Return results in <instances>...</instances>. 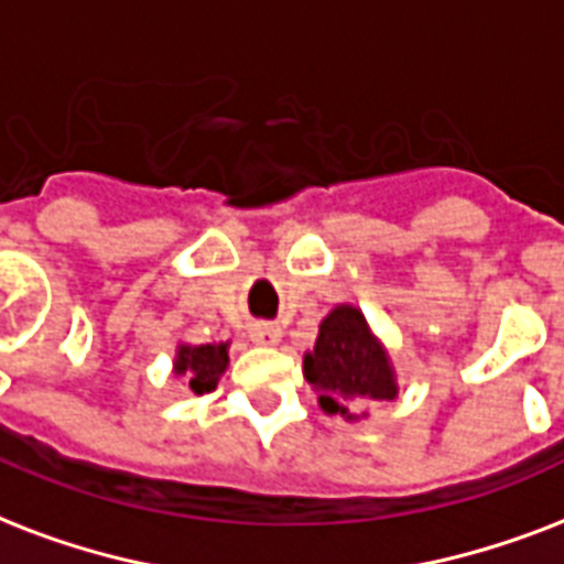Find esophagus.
<instances>
[{
  "label": "esophagus",
  "instance_id": "obj_1",
  "mask_svg": "<svg viewBox=\"0 0 564 564\" xmlns=\"http://www.w3.org/2000/svg\"><path fill=\"white\" fill-rule=\"evenodd\" d=\"M250 338H252V344L273 347V344H279V338H282V329H279V326H273V323H252Z\"/></svg>",
  "mask_w": 564,
  "mask_h": 564
}]
</instances>
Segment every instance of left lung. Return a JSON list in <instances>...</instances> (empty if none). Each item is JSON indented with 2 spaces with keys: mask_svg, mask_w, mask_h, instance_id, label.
Here are the masks:
<instances>
[{
  "mask_svg": "<svg viewBox=\"0 0 564 564\" xmlns=\"http://www.w3.org/2000/svg\"><path fill=\"white\" fill-rule=\"evenodd\" d=\"M305 379L321 391L329 414L347 412V400H391L397 394L394 370L382 344L370 335L365 314L352 305L332 308L321 323L314 352L305 356Z\"/></svg>",
  "mask_w": 564,
  "mask_h": 564,
  "instance_id": "1",
  "label": "left lung"
}]
</instances>
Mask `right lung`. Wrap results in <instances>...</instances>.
I'll return each instance as SVG.
<instances>
[{
    "instance_id": "obj_1",
    "label": "right lung",
    "mask_w": 564,
    "mask_h": 564,
    "mask_svg": "<svg viewBox=\"0 0 564 564\" xmlns=\"http://www.w3.org/2000/svg\"><path fill=\"white\" fill-rule=\"evenodd\" d=\"M229 344H199L187 347L182 344L176 350V373L191 379L196 394H208L217 388V379L229 365Z\"/></svg>"
}]
</instances>
